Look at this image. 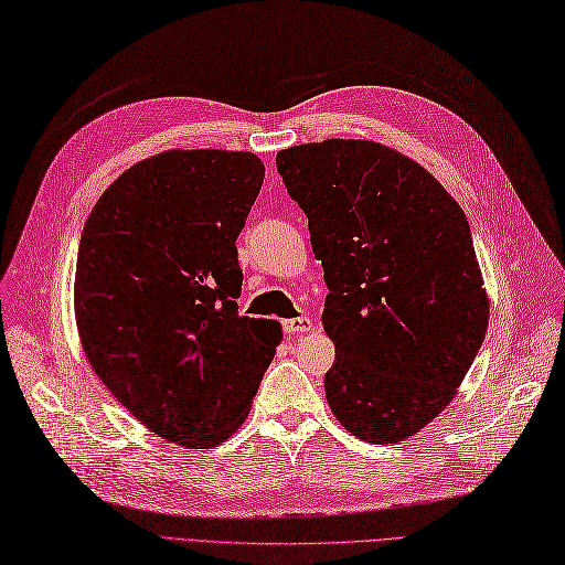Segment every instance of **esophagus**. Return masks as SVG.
<instances>
[{
	"mask_svg": "<svg viewBox=\"0 0 565 565\" xmlns=\"http://www.w3.org/2000/svg\"><path fill=\"white\" fill-rule=\"evenodd\" d=\"M309 330H313V321L309 319V316H295V319L285 321V333H290V335L309 333Z\"/></svg>",
	"mask_w": 565,
	"mask_h": 565,
	"instance_id": "obj_1",
	"label": "esophagus"
}]
</instances>
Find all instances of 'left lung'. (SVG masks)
<instances>
[{"label":"left lung","instance_id":"obj_1","mask_svg":"<svg viewBox=\"0 0 565 565\" xmlns=\"http://www.w3.org/2000/svg\"><path fill=\"white\" fill-rule=\"evenodd\" d=\"M275 164L328 285V405L366 444L405 441L456 397L487 335L467 217L429 170L376 141L301 143Z\"/></svg>","mask_w":565,"mask_h":565}]
</instances>
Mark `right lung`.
Masks as SVG:
<instances>
[{
	"instance_id": "obj_1",
	"label": "right lung",
	"mask_w": 565,
	"mask_h": 565,
	"mask_svg": "<svg viewBox=\"0 0 565 565\" xmlns=\"http://www.w3.org/2000/svg\"><path fill=\"white\" fill-rule=\"evenodd\" d=\"M264 174L244 150H164L105 189L81 235V348L121 407L170 444L227 441L282 340L278 321L237 313L235 242Z\"/></svg>"
}]
</instances>
